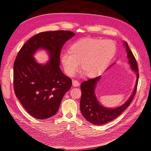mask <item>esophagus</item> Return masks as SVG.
I'll return each mask as SVG.
<instances>
[{
    "mask_svg": "<svg viewBox=\"0 0 151 151\" xmlns=\"http://www.w3.org/2000/svg\"><path fill=\"white\" fill-rule=\"evenodd\" d=\"M80 86V83H79L78 81L77 80H74L73 81V86L74 87H78Z\"/></svg>",
    "mask_w": 151,
    "mask_h": 151,
    "instance_id": "34e87169",
    "label": "esophagus"
}]
</instances>
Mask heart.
Segmentation results:
<instances>
[{
	"label": "heart",
	"mask_w": 151,
	"mask_h": 151,
	"mask_svg": "<svg viewBox=\"0 0 151 151\" xmlns=\"http://www.w3.org/2000/svg\"><path fill=\"white\" fill-rule=\"evenodd\" d=\"M116 52V46L109 40L84 38L71 45L69 53H63L60 62L65 73L73 76L81 63L86 76L92 78L101 74L109 64Z\"/></svg>",
	"instance_id": "1"
}]
</instances>
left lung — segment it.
<instances>
[{"label":"left lung","mask_w":151,"mask_h":151,"mask_svg":"<svg viewBox=\"0 0 151 151\" xmlns=\"http://www.w3.org/2000/svg\"><path fill=\"white\" fill-rule=\"evenodd\" d=\"M124 44L126 47L129 65L132 70H133L137 75L136 84L134 90L131 96L122 105L114 108H111L101 105L97 100L96 93H95L96 87L97 83L100 80L101 76L90 79L88 81L82 83L81 84V112L86 119L92 124L97 125H103L115 119L129 106L136 93L139 78L137 62L132 52L130 51L127 43L125 42H124Z\"/></svg>","instance_id":"1"}]
</instances>
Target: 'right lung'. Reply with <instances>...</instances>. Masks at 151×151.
I'll return each mask as SVG.
<instances>
[{"label":"right lung","instance_id":"obj_1","mask_svg":"<svg viewBox=\"0 0 151 151\" xmlns=\"http://www.w3.org/2000/svg\"><path fill=\"white\" fill-rule=\"evenodd\" d=\"M75 35L65 30L39 33L30 38L17 55L13 66L14 93L24 108L35 118L45 119L55 114L72 85L59 65L63 45ZM40 49L49 54L50 60L45 65L38 63L33 58Z\"/></svg>","mask_w":151,"mask_h":151}]
</instances>
